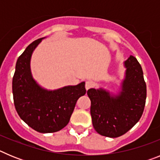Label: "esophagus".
I'll return each mask as SVG.
<instances>
[{
	"label": "esophagus",
	"instance_id": "obj_1",
	"mask_svg": "<svg viewBox=\"0 0 160 160\" xmlns=\"http://www.w3.org/2000/svg\"><path fill=\"white\" fill-rule=\"evenodd\" d=\"M94 87V82L91 81H87L86 82V85H85V87L87 90H89V89L92 88Z\"/></svg>",
	"mask_w": 160,
	"mask_h": 160
}]
</instances>
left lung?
Returning a JSON list of instances; mask_svg holds the SVG:
<instances>
[{
    "label": "left lung",
    "mask_w": 160,
    "mask_h": 160,
    "mask_svg": "<svg viewBox=\"0 0 160 160\" xmlns=\"http://www.w3.org/2000/svg\"><path fill=\"white\" fill-rule=\"evenodd\" d=\"M125 78L117 95L108 91L90 89V114L93 127L98 134L110 138L124 135L138 122L146 103L147 86L142 67L133 56L124 62Z\"/></svg>",
    "instance_id": "obj_1"
}]
</instances>
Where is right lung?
Segmentation results:
<instances>
[{"label": "right lung", "instance_id": "add662e5", "mask_svg": "<svg viewBox=\"0 0 160 160\" xmlns=\"http://www.w3.org/2000/svg\"><path fill=\"white\" fill-rule=\"evenodd\" d=\"M43 38L29 45L18 58L12 78L14 106L20 118L35 131L53 133L64 128L78 99L87 92L85 82L47 90L32 78L30 71L32 53Z\"/></svg>", "mask_w": 160, "mask_h": 160}]
</instances>
